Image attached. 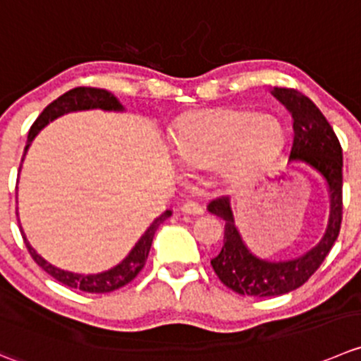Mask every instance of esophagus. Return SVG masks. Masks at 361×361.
Wrapping results in <instances>:
<instances>
[{"instance_id": "34e87169", "label": "esophagus", "mask_w": 361, "mask_h": 361, "mask_svg": "<svg viewBox=\"0 0 361 361\" xmlns=\"http://www.w3.org/2000/svg\"><path fill=\"white\" fill-rule=\"evenodd\" d=\"M181 212L187 213V215H202V206L195 201H187L183 206H181Z\"/></svg>"}]
</instances>
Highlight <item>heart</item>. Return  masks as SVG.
I'll list each match as a JSON object with an SVG mask.
<instances>
[{
    "label": "heart",
    "instance_id": "b5f03b06",
    "mask_svg": "<svg viewBox=\"0 0 361 361\" xmlns=\"http://www.w3.org/2000/svg\"><path fill=\"white\" fill-rule=\"evenodd\" d=\"M284 128L268 113L209 109L185 118L173 137L174 155L188 169H215L222 180H250L281 148Z\"/></svg>",
    "mask_w": 361,
    "mask_h": 361
}]
</instances>
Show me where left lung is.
Here are the masks:
<instances>
[{"label": "left lung", "mask_w": 361, "mask_h": 361, "mask_svg": "<svg viewBox=\"0 0 361 361\" xmlns=\"http://www.w3.org/2000/svg\"><path fill=\"white\" fill-rule=\"evenodd\" d=\"M271 95L281 100L293 116V145L289 162L303 164L316 171L330 192V220L323 240L289 261H268L252 254L234 226L229 197H216L208 212L226 220L224 247L212 259L216 277L238 295L281 296L305 284L326 259L341 233L342 224V148L334 128L316 104L293 87H274Z\"/></svg>", "instance_id": "left-lung-1"}]
</instances>
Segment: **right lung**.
I'll return each mask as SVG.
<instances>
[{
    "label": "right lung",
    "mask_w": 361,
    "mask_h": 361,
    "mask_svg": "<svg viewBox=\"0 0 361 361\" xmlns=\"http://www.w3.org/2000/svg\"><path fill=\"white\" fill-rule=\"evenodd\" d=\"M87 109L123 111V106H121V104L118 102L116 97H114L113 93L107 92V90H100V87H86V86L73 87V90H70V92L63 93L61 97H58L54 102L49 104V106L42 111L40 116L37 118V121L31 125L30 134H27L26 148H24V155H26L27 148H30L35 135H37L38 132L49 123V121L56 120V118L63 116V114L66 113H73V111H87ZM171 215H173V212L167 209V212H164L159 219L153 220L152 226L146 229V233L142 234L141 240L135 243V247L132 248L130 254H128L120 264H116L114 268L97 275L72 274V271H65V269L56 268V266H52L51 262L45 261L42 255H38L37 250L27 243L23 229H20V234H23L24 243H26L27 252L31 254V257H33L35 262H37L44 271H47L52 279H56V281L61 282V284L68 286V288L80 289V291L84 293H111L123 288V286H127L128 282H132L135 277H137V274L145 268L146 264V259H148L149 248H152V241H153V236H155L157 229H159L160 224H162L166 219H169Z\"/></svg>",
    "instance_id": "obj_1"
}]
</instances>
